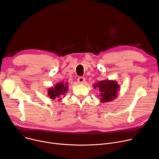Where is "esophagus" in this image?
<instances>
[{
    "label": "esophagus",
    "mask_w": 159,
    "mask_h": 159,
    "mask_svg": "<svg viewBox=\"0 0 159 159\" xmlns=\"http://www.w3.org/2000/svg\"><path fill=\"white\" fill-rule=\"evenodd\" d=\"M78 82L80 84H83L85 82V78H83V77H79L78 78Z\"/></svg>",
    "instance_id": "obj_1"
}]
</instances>
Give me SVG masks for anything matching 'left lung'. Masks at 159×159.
Segmentation results:
<instances>
[{
    "label": "left lung",
    "instance_id": "8db88e82",
    "mask_svg": "<svg viewBox=\"0 0 159 159\" xmlns=\"http://www.w3.org/2000/svg\"><path fill=\"white\" fill-rule=\"evenodd\" d=\"M94 89H98L99 91V97L101 102H106L112 101L118 96L119 91V85L115 80H105L98 81L97 83L93 85Z\"/></svg>",
    "mask_w": 159,
    "mask_h": 159
}]
</instances>
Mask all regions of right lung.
I'll return each instance as SVG.
<instances>
[{
	"mask_svg": "<svg viewBox=\"0 0 159 159\" xmlns=\"http://www.w3.org/2000/svg\"><path fill=\"white\" fill-rule=\"evenodd\" d=\"M68 91V83L58 82L55 84L54 87H51L48 89V96L52 99H59V101L61 99L60 97L65 94Z\"/></svg>",
	"mask_w": 159,
	"mask_h": 159,
	"instance_id": "obj_1",
	"label": "right lung"
}]
</instances>
